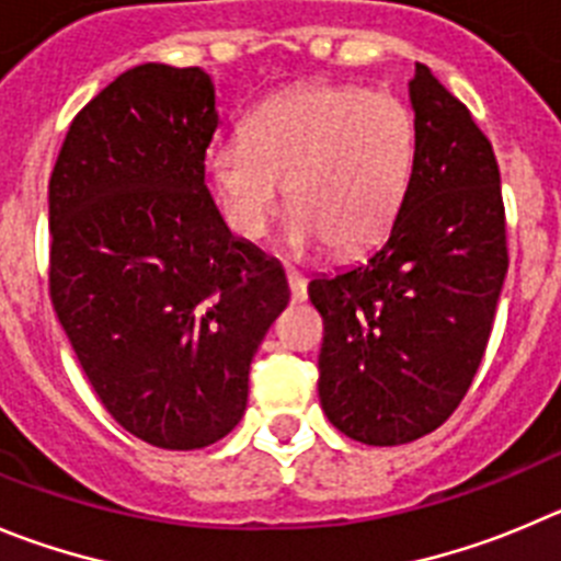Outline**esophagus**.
<instances>
[{"instance_id": "esophagus-1", "label": "esophagus", "mask_w": 561, "mask_h": 561, "mask_svg": "<svg viewBox=\"0 0 561 561\" xmlns=\"http://www.w3.org/2000/svg\"><path fill=\"white\" fill-rule=\"evenodd\" d=\"M287 287H290L293 301H305L307 298V279L296 268H287Z\"/></svg>"}]
</instances>
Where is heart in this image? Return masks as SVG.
Masks as SVG:
<instances>
[{
    "mask_svg": "<svg viewBox=\"0 0 561 561\" xmlns=\"http://www.w3.org/2000/svg\"><path fill=\"white\" fill-rule=\"evenodd\" d=\"M412 165L410 107L357 85H307L265 99L245 118L243 140H224L207 154L224 216L240 238H263L285 185L287 245L329 243L334 254H357L390 229Z\"/></svg>",
    "mask_w": 561,
    "mask_h": 561,
    "instance_id": "heart-1",
    "label": "heart"
}]
</instances>
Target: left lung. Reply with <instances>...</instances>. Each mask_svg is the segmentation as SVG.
Returning <instances> with one entry per match:
<instances>
[{
  "label": "left lung",
  "mask_w": 561,
  "mask_h": 561,
  "mask_svg": "<svg viewBox=\"0 0 561 561\" xmlns=\"http://www.w3.org/2000/svg\"><path fill=\"white\" fill-rule=\"evenodd\" d=\"M415 165L390 234L310 282L323 318L318 396L365 446L434 432L465 399L504 287L506 218L493 146L423 62L410 80Z\"/></svg>",
  "instance_id": "8db88e82"
}]
</instances>
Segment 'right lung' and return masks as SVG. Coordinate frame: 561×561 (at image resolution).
Instances as JSON below:
<instances>
[{"label": "right lung", "mask_w": 561, "mask_h": 561, "mask_svg": "<svg viewBox=\"0 0 561 561\" xmlns=\"http://www.w3.org/2000/svg\"><path fill=\"white\" fill-rule=\"evenodd\" d=\"M218 129L202 68L144 62L77 113L49 180V293L104 410L144 443L227 437L290 301L285 271L232 238L204 185Z\"/></svg>", "instance_id": "obj_1"}]
</instances>
